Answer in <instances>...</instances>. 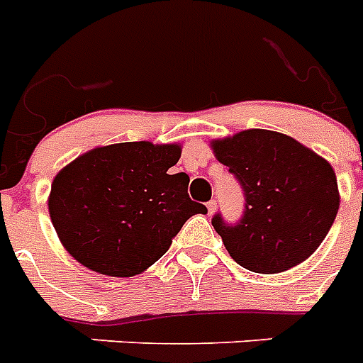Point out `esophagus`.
Wrapping results in <instances>:
<instances>
[{
    "instance_id": "esophagus-1",
    "label": "esophagus",
    "mask_w": 363,
    "mask_h": 363,
    "mask_svg": "<svg viewBox=\"0 0 363 363\" xmlns=\"http://www.w3.org/2000/svg\"><path fill=\"white\" fill-rule=\"evenodd\" d=\"M207 208H208V214H214V212H216V208H218V203L212 199V201L207 203Z\"/></svg>"
}]
</instances>
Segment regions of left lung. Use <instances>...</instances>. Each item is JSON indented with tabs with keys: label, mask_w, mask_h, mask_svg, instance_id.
Returning <instances> with one entry per match:
<instances>
[{
	"label": "left lung",
	"mask_w": 363,
	"mask_h": 363,
	"mask_svg": "<svg viewBox=\"0 0 363 363\" xmlns=\"http://www.w3.org/2000/svg\"><path fill=\"white\" fill-rule=\"evenodd\" d=\"M218 162L244 190V216L212 225L240 267L278 274L304 263L328 235L340 208L337 179L328 162L281 132L250 128L212 140Z\"/></svg>",
	"instance_id": "1"
}]
</instances>
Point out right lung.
Wrapping results in <instances>:
<instances>
[{"instance_id":"1","label":"right lung","mask_w":363,"mask_h":363,"mask_svg":"<svg viewBox=\"0 0 363 363\" xmlns=\"http://www.w3.org/2000/svg\"><path fill=\"white\" fill-rule=\"evenodd\" d=\"M179 143L95 147L54 177L50 220L63 248L93 272L130 278L172 246L188 218L207 207L188 196L186 173L169 175Z\"/></svg>"}]
</instances>
